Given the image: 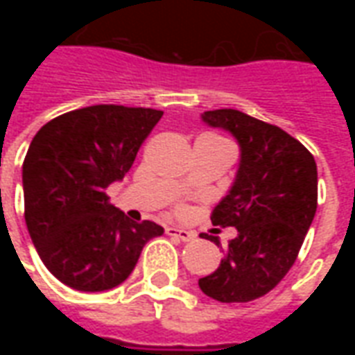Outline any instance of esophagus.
<instances>
[{
  "label": "esophagus",
  "instance_id": "obj_1",
  "mask_svg": "<svg viewBox=\"0 0 355 355\" xmlns=\"http://www.w3.org/2000/svg\"><path fill=\"white\" fill-rule=\"evenodd\" d=\"M167 234L173 236V238H178L180 241H192V239L196 238V234H193V232L184 230V228H175V226L167 228Z\"/></svg>",
  "mask_w": 355,
  "mask_h": 355
}]
</instances>
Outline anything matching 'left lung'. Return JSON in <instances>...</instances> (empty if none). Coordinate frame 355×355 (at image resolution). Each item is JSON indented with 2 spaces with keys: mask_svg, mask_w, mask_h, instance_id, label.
<instances>
[{
  "mask_svg": "<svg viewBox=\"0 0 355 355\" xmlns=\"http://www.w3.org/2000/svg\"><path fill=\"white\" fill-rule=\"evenodd\" d=\"M201 121L239 144L236 178L211 216L238 236L215 272L198 283L218 302H249L274 289L297 261L318 209V167L297 139L239 110L203 112Z\"/></svg>",
  "mask_w": 355,
  "mask_h": 355,
  "instance_id": "1",
  "label": "left lung"
}]
</instances>
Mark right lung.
<instances>
[{"mask_svg": "<svg viewBox=\"0 0 355 355\" xmlns=\"http://www.w3.org/2000/svg\"><path fill=\"white\" fill-rule=\"evenodd\" d=\"M163 112L96 104L51 119L22 163L24 218L37 254L68 287L101 293L123 283L163 228L110 203Z\"/></svg>", "mask_w": 355, "mask_h": 355, "instance_id": "add662e5", "label": "right lung"}]
</instances>
